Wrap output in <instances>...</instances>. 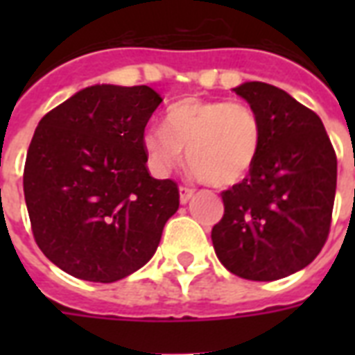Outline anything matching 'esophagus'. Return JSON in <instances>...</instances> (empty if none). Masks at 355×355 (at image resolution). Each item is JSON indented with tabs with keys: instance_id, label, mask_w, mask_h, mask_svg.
<instances>
[{
	"instance_id": "esophagus-1",
	"label": "esophagus",
	"mask_w": 355,
	"mask_h": 355,
	"mask_svg": "<svg viewBox=\"0 0 355 355\" xmlns=\"http://www.w3.org/2000/svg\"><path fill=\"white\" fill-rule=\"evenodd\" d=\"M178 191H180V202H182V205H186V202H188V200L195 195L193 189L188 188V186H180V189H178Z\"/></svg>"
}]
</instances>
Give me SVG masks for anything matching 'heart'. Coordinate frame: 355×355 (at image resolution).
Here are the masks:
<instances>
[{"instance_id":"obj_1","label":"heart","mask_w":355,"mask_h":355,"mask_svg":"<svg viewBox=\"0 0 355 355\" xmlns=\"http://www.w3.org/2000/svg\"><path fill=\"white\" fill-rule=\"evenodd\" d=\"M263 125L252 107L227 99L184 97L167 108L164 128L144 136L153 171L167 175L182 162L200 182L228 188L241 182L258 160Z\"/></svg>"}]
</instances>
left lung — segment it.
Masks as SVG:
<instances>
[{
    "instance_id": "obj_1",
    "label": "left lung",
    "mask_w": 355,
    "mask_h": 355,
    "mask_svg": "<svg viewBox=\"0 0 355 355\" xmlns=\"http://www.w3.org/2000/svg\"><path fill=\"white\" fill-rule=\"evenodd\" d=\"M261 119L263 141L247 177L223 191L211 228L219 261L254 282L280 280L317 258L330 234L337 156L313 110L265 83L234 88Z\"/></svg>"
}]
</instances>
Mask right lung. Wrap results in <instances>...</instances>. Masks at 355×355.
Wrapping results in <instances>:
<instances>
[{
  "label": "right lung",
  "mask_w": 355,
  "mask_h": 355,
  "mask_svg": "<svg viewBox=\"0 0 355 355\" xmlns=\"http://www.w3.org/2000/svg\"><path fill=\"white\" fill-rule=\"evenodd\" d=\"M162 97L149 86L96 85L40 119L24 167L36 245L88 282L121 280L158 248L178 210L175 180L150 177L145 125Z\"/></svg>",
  "instance_id": "1"
}]
</instances>
